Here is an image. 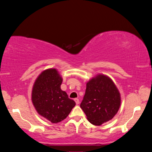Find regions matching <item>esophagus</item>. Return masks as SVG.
Listing matches in <instances>:
<instances>
[{"instance_id": "1", "label": "esophagus", "mask_w": 152, "mask_h": 152, "mask_svg": "<svg viewBox=\"0 0 152 152\" xmlns=\"http://www.w3.org/2000/svg\"><path fill=\"white\" fill-rule=\"evenodd\" d=\"M74 101H75V102H76V104H79V102H80V101H79V99H74Z\"/></svg>"}]
</instances>
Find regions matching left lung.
Returning a JSON list of instances; mask_svg holds the SVG:
<instances>
[{
    "label": "left lung",
    "instance_id": "obj_1",
    "mask_svg": "<svg viewBox=\"0 0 152 152\" xmlns=\"http://www.w3.org/2000/svg\"><path fill=\"white\" fill-rule=\"evenodd\" d=\"M121 103V94L113 80L104 74H99L86 82V92L80 107L88 121L99 126L115 117Z\"/></svg>",
    "mask_w": 152,
    "mask_h": 152
}]
</instances>
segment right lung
Returning <instances> with one entry per match:
<instances>
[{
	"mask_svg": "<svg viewBox=\"0 0 152 152\" xmlns=\"http://www.w3.org/2000/svg\"><path fill=\"white\" fill-rule=\"evenodd\" d=\"M63 78L56 68H48L41 72L34 82L31 101L38 114L52 123L66 119L76 105L61 89Z\"/></svg>",
	"mask_w": 152,
	"mask_h": 152,
	"instance_id": "obj_1",
	"label": "right lung"
}]
</instances>
